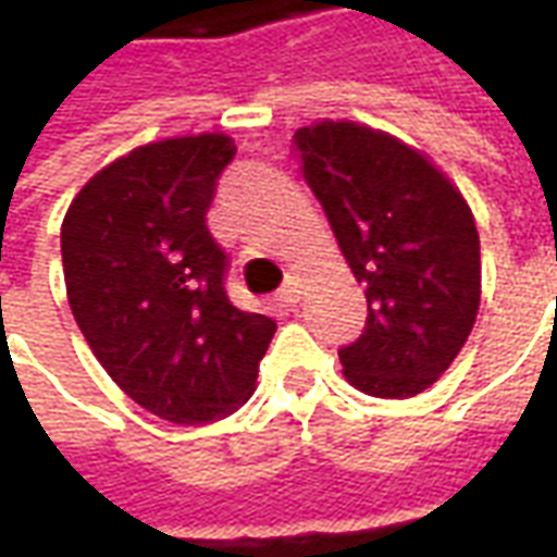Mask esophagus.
I'll return each instance as SVG.
<instances>
[{
	"mask_svg": "<svg viewBox=\"0 0 557 557\" xmlns=\"http://www.w3.org/2000/svg\"><path fill=\"white\" fill-rule=\"evenodd\" d=\"M277 301L286 304V307H295V304L301 301V277L289 274V277H286V283L280 286Z\"/></svg>",
	"mask_w": 557,
	"mask_h": 557,
	"instance_id": "34e87169",
	"label": "esophagus"
}]
</instances>
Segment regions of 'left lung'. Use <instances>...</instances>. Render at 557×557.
Wrapping results in <instances>:
<instances>
[{
    "mask_svg": "<svg viewBox=\"0 0 557 557\" xmlns=\"http://www.w3.org/2000/svg\"><path fill=\"white\" fill-rule=\"evenodd\" d=\"M304 182L322 202L367 295L343 375L370 397H414L454 363L480 307V238L462 194L420 151L355 122L295 131Z\"/></svg>",
    "mask_w": 557,
    "mask_h": 557,
    "instance_id": "8db88e82",
    "label": "left lung"
}]
</instances>
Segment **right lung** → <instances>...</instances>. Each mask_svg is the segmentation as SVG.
Here are the masks:
<instances>
[{
	"label": "right lung",
	"mask_w": 557,
	"mask_h": 557,
	"mask_svg": "<svg viewBox=\"0 0 557 557\" xmlns=\"http://www.w3.org/2000/svg\"><path fill=\"white\" fill-rule=\"evenodd\" d=\"M232 158L223 134L134 148L79 190L62 223L83 337L127 397L172 423H211L244 406L277 331L230 301V256L208 232Z\"/></svg>",
	"instance_id": "1"
}]
</instances>
